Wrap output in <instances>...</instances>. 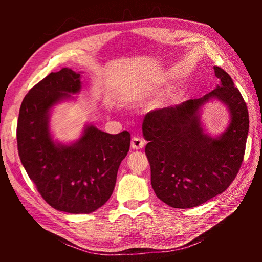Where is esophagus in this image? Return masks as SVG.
Instances as JSON below:
<instances>
[{"instance_id":"1","label":"esophagus","mask_w":262,"mask_h":262,"mask_svg":"<svg viewBox=\"0 0 262 262\" xmlns=\"http://www.w3.org/2000/svg\"><path fill=\"white\" fill-rule=\"evenodd\" d=\"M144 145H145V142H144L141 137H133L132 138V142H130V146L132 148L134 149H141L144 147Z\"/></svg>"}]
</instances>
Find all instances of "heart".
I'll return each instance as SVG.
<instances>
[{
	"label": "heart",
	"mask_w": 262,
	"mask_h": 262,
	"mask_svg": "<svg viewBox=\"0 0 262 262\" xmlns=\"http://www.w3.org/2000/svg\"><path fill=\"white\" fill-rule=\"evenodd\" d=\"M147 97V93H138L136 96H134L133 98H130V101H141L144 98Z\"/></svg>",
	"instance_id": "1"
}]
</instances>
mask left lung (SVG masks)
I'll return each mask as SVG.
<instances>
[{"instance_id":"1","label":"left lung","mask_w":262,"mask_h":262,"mask_svg":"<svg viewBox=\"0 0 262 262\" xmlns=\"http://www.w3.org/2000/svg\"><path fill=\"white\" fill-rule=\"evenodd\" d=\"M220 80L203 98L148 113L143 135L158 198L173 208L196 207L225 191L235 179L246 152L249 114L231 76L214 66ZM224 103L230 113L226 132L211 138L204 132L200 110L209 99Z\"/></svg>"}]
</instances>
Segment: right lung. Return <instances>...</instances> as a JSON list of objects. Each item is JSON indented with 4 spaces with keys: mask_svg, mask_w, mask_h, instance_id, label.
<instances>
[{
    "mask_svg": "<svg viewBox=\"0 0 262 262\" xmlns=\"http://www.w3.org/2000/svg\"><path fill=\"white\" fill-rule=\"evenodd\" d=\"M81 88L80 73L68 68L52 72L27 93L16 126L21 163L38 192L53 208L71 214H90L108 202L130 146L128 132L111 135L93 125L74 143L53 140L52 108Z\"/></svg>",
    "mask_w": 262,
    "mask_h": 262,
    "instance_id": "add662e5",
    "label": "right lung"
}]
</instances>
